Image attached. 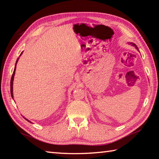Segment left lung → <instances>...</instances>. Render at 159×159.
I'll use <instances>...</instances> for the list:
<instances>
[{"label":"left lung","mask_w":159,"mask_h":159,"mask_svg":"<svg viewBox=\"0 0 159 159\" xmlns=\"http://www.w3.org/2000/svg\"><path fill=\"white\" fill-rule=\"evenodd\" d=\"M133 45H134V46H135V44H133ZM135 46L137 47V46ZM137 49H138V48H137Z\"/></svg>","instance_id":"1"}]
</instances>
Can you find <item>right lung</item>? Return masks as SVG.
<instances>
[{
  "instance_id": "add662e5",
  "label": "right lung",
  "mask_w": 159,
  "mask_h": 159,
  "mask_svg": "<svg viewBox=\"0 0 159 159\" xmlns=\"http://www.w3.org/2000/svg\"><path fill=\"white\" fill-rule=\"evenodd\" d=\"M22 54V52H21V54H20V55H21ZM19 59V57L18 59H17V61H16V66H15V67H14V70H13V74L11 76V83H10V91H11V97L12 98H13V77H14V75H15V72H16V64H17V62H18V61ZM29 121V120H28Z\"/></svg>"
}]
</instances>
